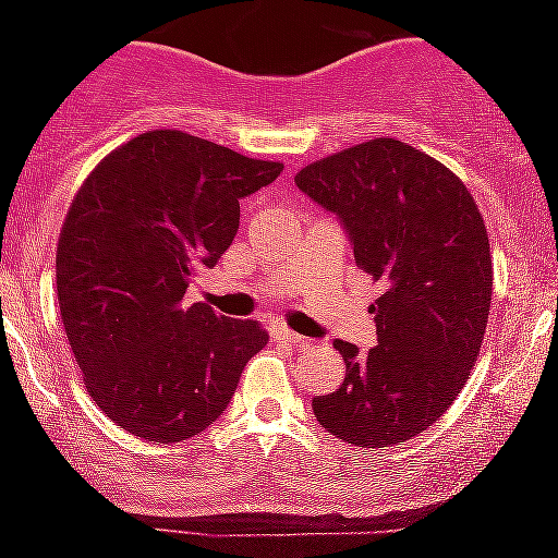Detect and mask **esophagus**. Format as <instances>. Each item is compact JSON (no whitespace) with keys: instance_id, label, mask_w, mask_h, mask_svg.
I'll return each mask as SVG.
<instances>
[{"instance_id":"obj_1","label":"esophagus","mask_w":558,"mask_h":558,"mask_svg":"<svg viewBox=\"0 0 558 558\" xmlns=\"http://www.w3.org/2000/svg\"><path fill=\"white\" fill-rule=\"evenodd\" d=\"M269 335H272V340L291 342V345H305V342H307V337L296 335V331L286 329V326H272V329H269Z\"/></svg>"}]
</instances>
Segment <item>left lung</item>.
Instances as JSON below:
<instances>
[{
  "mask_svg": "<svg viewBox=\"0 0 558 558\" xmlns=\"http://www.w3.org/2000/svg\"><path fill=\"white\" fill-rule=\"evenodd\" d=\"M294 180L335 213L359 267L384 286L369 305L378 345L335 340L345 380L313 397L315 418L351 446H402L442 418L477 362L494 283L486 223L448 167L391 137Z\"/></svg>",
  "mask_w": 558,
  "mask_h": 558,
  "instance_id": "8db88e82",
  "label": "left lung"
}]
</instances>
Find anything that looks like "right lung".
<instances>
[{
    "instance_id": "right-lung-1",
    "label": "right lung",
    "mask_w": 558,
    "mask_h": 558,
    "mask_svg": "<svg viewBox=\"0 0 558 558\" xmlns=\"http://www.w3.org/2000/svg\"><path fill=\"white\" fill-rule=\"evenodd\" d=\"M280 172L278 161L156 129L81 185L56 251V291L88 393L121 429L150 442L199 435L267 345L256 320L183 296L191 275L232 245L240 199Z\"/></svg>"
}]
</instances>
